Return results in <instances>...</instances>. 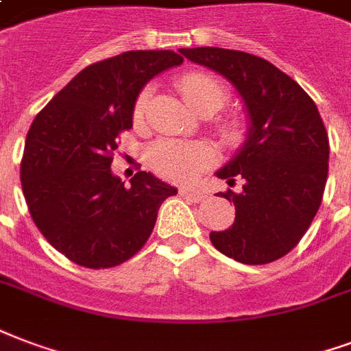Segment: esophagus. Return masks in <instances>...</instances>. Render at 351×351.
Segmentation results:
<instances>
[{
	"label": "esophagus",
	"instance_id": "1",
	"mask_svg": "<svg viewBox=\"0 0 351 351\" xmlns=\"http://www.w3.org/2000/svg\"><path fill=\"white\" fill-rule=\"evenodd\" d=\"M179 194H181L183 197H186V199H192V202H202V199L205 197L204 192L196 191V189H181Z\"/></svg>",
	"mask_w": 351,
	"mask_h": 351
}]
</instances>
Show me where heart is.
Here are the masks:
<instances>
[{"mask_svg":"<svg viewBox=\"0 0 351 351\" xmlns=\"http://www.w3.org/2000/svg\"><path fill=\"white\" fill-rule=\"evenodd\" d=\"M179 90L192 109L202 114H213L228 104V88L216 77L204 72L185 73L179 79ZM152 99V88H142L135 99L133 118L135 122H142L146 114L147 105ZM216 131L223 144L231 147L241 146L246 141L247 123L241 116H223L216 122ZM215 154L207 144L202 142H183L165 138L155 142L147 149V162L154 168V172L168 181H191L197 173L205 170L213 162Z\"/></svg>","mask_w":351,"mask_h":351,"instance_id":"heart-1","label":"heart"}]
</instances>
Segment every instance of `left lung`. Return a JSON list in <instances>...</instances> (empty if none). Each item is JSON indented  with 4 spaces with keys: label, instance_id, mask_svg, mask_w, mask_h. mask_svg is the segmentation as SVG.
<instances>
[{
    "label": "left lung",
    "instance_id": "left-lung-1",
    "mask_svg": "<svg viewBox=\"0 0 351 351\" xmlns=\"http://www.w3.org/2000/svg\"><path fill=\"white\" fill-rule=\"evenodd\" d=\"M179 51L229 79L252 120L239 155L216 172L241 191L218 194L235 204V222L213 231L210 242L244 265L281 259L302 241L322 204L329 138L320 112L294 79L257 55L223 47Z\"/></svg>",
    "mask_w": 351,
    "mask_h": 351
}]
</instances>
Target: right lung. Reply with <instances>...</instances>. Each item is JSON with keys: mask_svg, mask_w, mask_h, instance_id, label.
Instances as JSON below:
<instances>
[{"mask_svg": "<svg viewBox=\"0 0 351 351\" xmlns=\"http://www.w3.org/2000/svg\"><path fill=\"white\" fill-rule=\"evenodd\" d=\"M183 62L170 49L125 51L86 66L29 128L20 179L44 239L85 268H112L146 244L166 197L178 194L149 172L131 186L110 172L120 135L149 79Z\"/></svg>", "mask_w": 351, "mask_h": 351, "instance_id": "add662e5", "label": "right lung"}]
</instances>
